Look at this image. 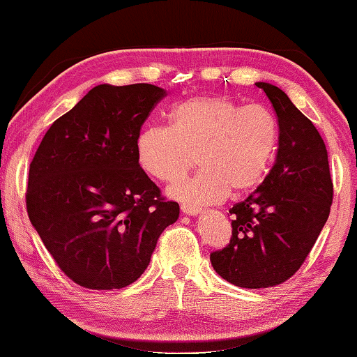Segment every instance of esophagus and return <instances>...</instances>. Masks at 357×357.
I'll return each mask as SVG.
<instances>
[{
    "instance_id": "obj_1",
    "label": "esophagus",
    "mask_w": 357,
    "mask_h": 357,
    "mask_svg": "<svg viewBox=\"0 0 357 357\" xmlns=\"http://www.w3.org/2000/svg\"><path fill=\"white\" fill-rule=\"evenodd\" d=\"M181 211L184 214H189V216H195V214L202 213V208L190 205V203H181Z\"/></svg>"
}]
</instances>
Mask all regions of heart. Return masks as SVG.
<instances>
[{
    "instance_id": "obj_1",
    "label": "heart",
    "mask_w": 357,
    "mask_h": 357,
    "mask_svg": "<svg viewBox=\"0 0 357 357\" xmlns=\"http://www.w3.org/2000/svg\"><path fill=\"white\" fill-rule=\"evenodd\" d=\"M280 146V126L264 106H243L229 97L203 95L172 109V127L148 126L137 151L146 173L165 183L184 176L199 160L194 178L169 194L190 205L246 194L262 183Z\"/></svg>"
}]
</instances>
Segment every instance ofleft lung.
Segmentation results:
<instances>
[{
    "mask_svg": "<svg viewBox=\"0 0 357 357\" xmlns=\"http://www.w3.org/2000/svg\"><path fill=\"white\" fill-rule=\"evenodd\" d=\"M256 86L278 116L276 162L264 183L229 209L230 243L209 256L219 276L246 289L281 284L302 267L333 199L327 149L313 122L281 89Z\"/></svg>",
    "mask_w": 357,
    "mask_h": 357,
    "instance_id": "obj_1",
    "label": "left lung"
}]
</instances>
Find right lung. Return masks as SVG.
<instances>
[{
	"label": "right lung",
	"instance_id": "add662e5",
	"mask_svg": "<svg viewBox=\"0 0 357 357\" xmlns=\"http://www.w3.org/2000/svg\"><path fill=\"white\" fill-rule=\"evenodd\" d=\"M165 90L93 87L56 119L30 163L26 211L60 270L87 289H121L148 268L158 236L176 222L139 167L141 127Z\"/></svg>",
	"mask_w": 357,
	"mask_h": 357
}]
</instances>
